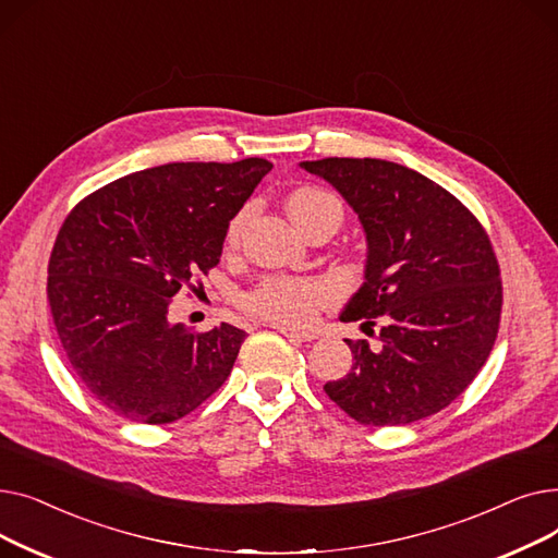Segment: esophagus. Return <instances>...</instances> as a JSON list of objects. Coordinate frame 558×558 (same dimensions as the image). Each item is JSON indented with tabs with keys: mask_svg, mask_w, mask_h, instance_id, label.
I'll return each instance as SVG.
<instances>
[{
	"mask_svg": "<svg viewBox=\"0 0 558 558\" xmlns=\"http://www.w3.org/2000/svg\"><path fill=\"white\" fill-rule=\"evenodd\" d=\"M278 332H282L289 339H299V341H314L318 335L312 330H299V328H289V326H274Z\"/></svg>",
	"mask_w": 558,
	"mask_h": 558,
	"instance_id": "1",
	"label": "esophagus"
}]
</instances>
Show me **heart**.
I'll return each instance as SVG.
<instances>
[{
	"label": "heart",
	"mask_w": 558,
	"mask_h": 558,
	"mask_svg": "<svg viewBox=\"0 0 558 558\" xmlns=\"http://www.w3.org/2000/svg\"><path fill=\"white\" fill-rule=\"evenodd\" d=\"M287 208L294 223L307 234L316 226H341L343 205L341 201L318 187H301L291 192ZM244 208L234 215L226 228V246H238L242 228L248 219ZM328 303V289L307 278H289V276H269L264 278L253 291L244 296V310L262 320H269L276 326H303L318 314V310Z\"/></svg>",
	"instance_id": "b5f03b06"
}]
</instances>
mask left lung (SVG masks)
Segmentation results:
<instances>
[{"mask_svg": "<svg viewBox=\"0 0 558 558\" xmlns=\"http://www.w3.org/2000/svg\"><path fill=\"white\" fill-rule=\"evenodd\" d=\"M301 167L328 181L364 228V282L339 318L383 326L377 348L345 339L353 368L326 393L373 427L441 412L473 383L500 326L502 282L488 234L448 190L398 162Z\"/></svg>", "mask_w": 558, "mask_h": 558, "instance_id": "1", "label": "left lung"}]
</instances>
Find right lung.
I'll list each match as a JSON object with an SVG mask.
<instances>
[{
    "label": "right lung",
    "mask_w": 558,
    "mask_h": 558,
    "mask_svg": "<svg viewBox=\"0 0 558 558\" xmlns=\"http://www.w3.org/2000/svg\"><path fill=\"white\" fill-rule=\"evenodd\" d=\"M264 158L171 162L83 198L58 232L47 296L81 385L117 416L173 423L232 371L246 332L171 324V299L219 264L226 228L271 171Z\"/></svg>",
    "instance_id": "1"
}]
</instances>
